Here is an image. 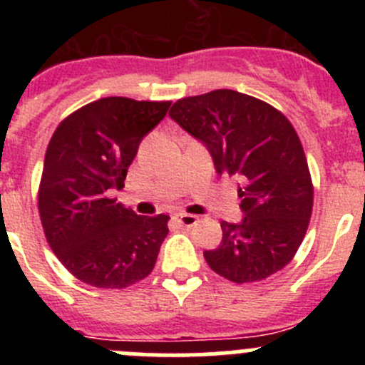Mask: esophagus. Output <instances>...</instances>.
<instances>
[{"instance_id": "1", "label": "esophagus", "mask_w": 365, "mask_h": 365, "mask_svg": "<svg viewBox=\"0 0 365 365\" xmlns=\"http://www.w3.org/2000/svg\"><path fill=\"white\" fill-rule=\"evenodd\" d=\"M175 219L178 220L180 224H182V226H185V227H192L194 224L197 222V215H192V213H176L175 215Z\"/></svg>"}]
</instances>
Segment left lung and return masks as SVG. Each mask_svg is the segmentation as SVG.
<instances>
[{"mask_svg": "<svg viewBox=\"0 0 365 365\" xmlns=\"http://www.w3.org/2000/svg\"><path fill=\"white\" fill-rule=\"evenodd\" d=\"M169 116L205 143L219 175L242 182L244 219L220 222L222 242L205 259L237 284L256 282L293 259L312 213L307 159L288 118L267 102L235 90L180 98Z\"/></svg>", "mask_w": 365, "mask_h": 365, "instance_id": "8db88e82", "label": "left lung"}]
</instances>
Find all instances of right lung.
Listing matches in <instances>:
<instances>
[{
  "label": "right lung",
  "instance_id": "right-lung-1",
  "mask_svg": "<svg viewBox=\"0 0 365 365\" xmlns=\"http://www.w3.org/2000/svg\"><path fill=\"white\" fill-rule=\"evenodd\" d=\"M171 102L106 97L68 114L43 160L38 213L47 244L79 281L121 289L152 274L169 217L135 215L116 203L141 139Z\"/></svg>",
  "mask_w": 365,
  "mask_h": 365
}]
</instances>
